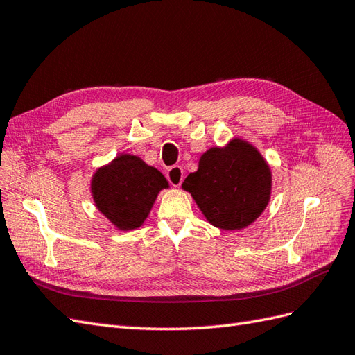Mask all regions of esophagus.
Listing matches in <instances>:
<instances>
[{
    "mask_svg": "<svg viewBox=\"0 0 355 355\" xmlns=\"http://www.w3.org/2000/svg\"><path fill=\"white\" fill-rule=\"evenodd\" d=\"M166 178L169 183L174 186V187H180L181 183H183V178H184V172H183V168L175 165V166H171L168 171H166Z\"/></svg>",
    "mask_w": 355,
    "mask_h": 355,
    "instance_id": "obj_1",
    "label": "esophagus"
}]
</instances>
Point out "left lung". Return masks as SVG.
I'll use <instances>...</instances> for the list:
<instances>
[{"mask_svg":"<svg viewBox=\"0 0 355 355\" xmlns=\"http://www.w3.org/2000/svg\"><path fill=\"white\" fill-rule=\"evenodd\" d=\"M183 189L193 196L205 219L220 230H243L266 210L271 195V171L259 151L232 139L199 159Z\"/></svg>","mask_w":355,"mask_h":355,"instance_id":"left-lung-1","label":"left lung"}]
</instances>
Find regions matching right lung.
Wrapping results in <instances>:
<instances>
[{
  "mask_svg": "<svg viewBox=\"0 0 355 355\" xmlns=\"http://www.w3.org/2000/svg\"><path fill=\"white\" fill-rule=\"evenodd\" d=\"M168 187L160 171L132 154H121L96 171L91 193L98 211L118 230H136L147 219L157 193Z\"/></svg>",
  "mask_w": 355,
  "mask_h": 355,
  "instance_id": "add662e5",
  "label": "right lung"
}]
</instances>
